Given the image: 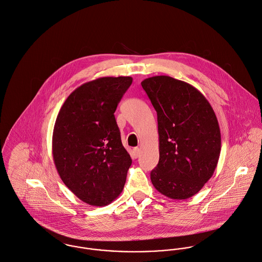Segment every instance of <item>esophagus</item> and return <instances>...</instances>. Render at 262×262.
Listing matches in <instances>:
<instances>
[{
	"mask_svg": "<svg viewBox=\"0 0 262 262\" xmlns=\"http://www.w3.org/2000/svg\"><path fill=\"white\" fill-rule=\"evenodd\" d=\"M134 155L136 158L139 157L141 155V149L140 148H135L134 149Z\"/></svg>",
	"mask_w": 262,
	"mask_h": 262,
	"instance_id": "obj_1",
	"label": "esophagus"
}]
</instances>
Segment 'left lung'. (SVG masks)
Returning <instances> with one entry per match:
<instances>
[{"label": "left lung", "instance_id": "left-lung-1", "mask_svg": "<svg viewBox=\"0 0 262 262\" xmlns=\"http://www.w3.org/2000/svg\"><path fill=\"white\" fill-rule=\"evenodd\" d=\"M142 87L157 111L160 156L151 181L169 199H189L217 165L221 132L214 111L196 88L169 76L145 79Z\"/></svg>", "mask_w": 262, "mask_h": 262}]
</instances>
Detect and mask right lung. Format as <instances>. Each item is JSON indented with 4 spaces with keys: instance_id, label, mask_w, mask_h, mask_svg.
<instances>
[{
    "instance_id": "right-lung-1",
    "label": "right lung",
    "mask_w": 262,
    "mask_h": 262,
    "mask_svg": "<svg viewBox=\"0 0 262 262\" xmlns=\"http://www.w3.org/2000/svg\"><path fill=\"white\" fill-rule=\"evenodd\" d=\"M132 77H103L73 91L53 127V157L66 186L82 202L104 207L122 191L132 159L114 112Z\"/></svg>"
}]
</instances>
